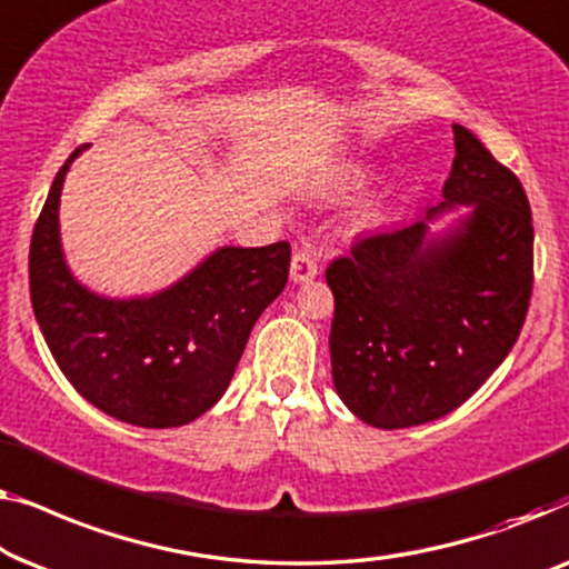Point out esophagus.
Wrapping results in <instances>:
<instances>
[{"instance_id":"34e87169","label":"esophagus","mask_w":569,"mask_h":569,"mask_svg":"<svg viewBox=\"0 0 569 569\" xmlns=\"http://www.w3.org/2000/svg\"><path fill=\"white\" fill-rule=\"evenodd\" d=\"M317 273H319V266H317L315 254H311L309 250L293 252V258H291V281L293 283H307Z\"/></svg>"}]
</instances>
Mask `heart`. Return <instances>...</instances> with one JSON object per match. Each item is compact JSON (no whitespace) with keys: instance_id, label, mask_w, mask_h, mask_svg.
Wrapping results in <instances>:
<instances>
[{"instance_id":"1","label":"heart","mask_w":569,"mask_h":569,"mask_svg":"<svg viewBox=\"0 0 569 569\" xmlns=\"http://www.w3.org/2000/svg\"><path fill=\"white\" fill-rule=\"evenodd\" d=\"M371 167L363 164V162H356V164H348L346 170H342L338 178H335V182L330 186V193L332 196H350L356 193V190H361L363 186H368V180H371ZM368 221H376V216H379V211L376 208H371V211L366 213Z\"/></svg>"}]
</instances>
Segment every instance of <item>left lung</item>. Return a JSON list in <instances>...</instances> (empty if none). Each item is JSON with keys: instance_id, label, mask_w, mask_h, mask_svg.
<instances>
[{"instance_id": "8db88e82", "label": "left lung", "mask_w": 569, "mask_h": 569, "mask_svg": "<svg viewBox=\"0 0 569 569\" xmlns=\"http://www.w3.org/2000/svg\"><path fill=\"white\" fill-rule=\"evenodd\" d=\"M443 201L353 244L327 268L335 296L332 381L373 428L438 420L490 379L521 335L533 286V227L521 180L453 123ZM471 204L446 236L427 221Z\"/></svg>"}]
</instances>
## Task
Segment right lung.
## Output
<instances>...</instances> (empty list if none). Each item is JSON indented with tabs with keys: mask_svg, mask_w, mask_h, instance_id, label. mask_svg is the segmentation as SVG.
Instances as JSON below:
<instances>
[{
	"mask_svg": "<svg viewBox=\"0 0 569 569\" xmlns=\"http://www.w3.org/2000/svg\"><path fill=\"white\" fill-rule=\"evenodd\" d=\"M56 172L30 239V301L53 361L79 395L139 428H178L227 391L258 317L288 281L291 244L219 247L154 296L108 299L71 276Z\"/></svg>",
	"mask_w": 569,
	"mask_h": 569,
	"instance_id": "obj_1",
	"label": "right lung"
}]
</instances>
